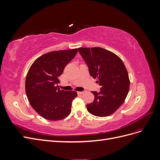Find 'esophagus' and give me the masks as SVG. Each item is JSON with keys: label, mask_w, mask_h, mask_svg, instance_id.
<instances>
[{"label": "esophagus", "mask_w": 160, "mask_h": 160, "mask_svg": "<svg viewBox=\"0 0 160 160\" xmlns=\"http://www.w3.org/2000/svg\"><path fill=\"white\" fill-rule=\"evenodd\" d=\"M85 93L84 91H78L77 92V94L78 95H82V94H83Z\"/></svg>", "instance_id": "1"}]
</instances>
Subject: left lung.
Segmentation results:
<instances>
[{
    "instance_id": "1",
    "label": "left lung",
    "mask_w": 160,
    "mask_h": 160,
    "mask_svg": "<svg viewBox=\"0 0 160 160\" xmlns=\"http://www.w3.org/2000/svg\"><path fill=\"white\" fill-rule=\"evenodd\" d=\"M89 67L91 76L101 87L99 92L92 91L95 99L87 105L92 115L107 117L123 104L129 89L128 72L122 60L115 53L101 47L79 48Z\"/></svg>"
}]
</instances>
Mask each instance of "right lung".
Instances as JSON below:
<instances>
[{
  "label": "right lung",
  "mask_w": 160,
  "mask_h": 160,
  "mask_svg": "<svg viewBox=\"0 0 160 160\" xmlns=\"http://www.w3.org/2000/svg\"><path fill=\"white\" fill-rule=\"evenodd\" d=\"M77 49L55 51L42 55L33 62L25 81V91L32 108L42 118L59 121L68 116L75 91L61 90L58 77L73 59Z\"/></svg>",
  "instance_id": "right-lung-1"
}]
</instances>
